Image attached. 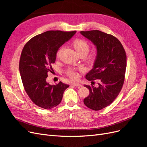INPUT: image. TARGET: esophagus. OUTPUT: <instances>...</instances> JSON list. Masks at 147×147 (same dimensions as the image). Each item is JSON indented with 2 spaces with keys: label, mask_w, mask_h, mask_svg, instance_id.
I'll use <instances>...</instances> for the list:
<instances>
[{
  "label": "esophagus",
  "mask_w": 147,
  "mask_h": 147,
  "mask_svg": "<svg viewBox=\"0 0 147 147\" xmlns=\"http://www.w3.org/2000/svg\"><path fill=\"white\" fill-rule=\"evenodd\" d=\"M72 84H73V85H74L75 86L78 87V88H80V87L82 86V84H80V83H77V82H72Z\"/></svg>",
  "instance_id": "obj_1"
}]
</instances>
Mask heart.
<instances>
[{
  "instance_id": "obj_1",
  "label": "heart",
  "mask_w": 147,
  "mask_h": 147,
  "mask_svg": "<svg viewBox=\"0 0 147 147\" xmlns=\"http://www.w3.org/2000/svg\"><path fill=\"white\" fill-rule=\"evenodd\" d=\"M74 46L75 50L78 53V54L80 53H83L86 55L89 51V49H90L89 44L85 40L82 39L75 40L74 42ZM67 74L72 79H77L79 76L77 71L74 69H69L67 70Z\"/></svg>"
}]
</instances>
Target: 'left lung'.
Segmentation results:
<instances>
[{
    "instance_id": "1",
    "label": "left lung",
    "mask_w": 147,
    "mask_h": 147,
    "mask_svg": "<svg viewBox=\"0 0 147 147\" xmlns=\"http://www.w3.org/2000/svg\"><path fill=\"white\" fill-rule=\"evenodd\" d=\"M83 37L96 48L97 54L92 69L86 78L89 81L99 80L98 87L84 84L90 94L84 99L90 109L99 110L112 104L121 91L126 69V55L118 39L98 30L81 31Z\"/></svg>"
}]
</instances>
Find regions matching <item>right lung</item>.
Masks as SVG:
<instances>
[{
	"mask_svg": "<svg viewBox=\"0 0 147 147\" xmlns=\"http://www.w3.org/2000/svg\"><path fill=\"white\" fill-rule=\"evenodd\" d=\"M76 32L48 30L31 38L23 49L19 67L22 82L30 99L40 107L50 109L59 105L69 86L61 82L50 84L47 78L59 48Z\"/></svg>",
	"mask_w": 147,
	"mask_h": 147,
	"instance_id": "add662e5",
	"label": "right lung"
}]
</instances>
